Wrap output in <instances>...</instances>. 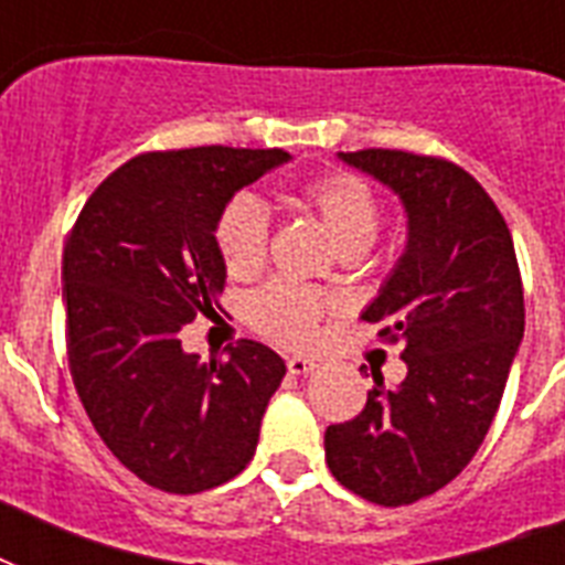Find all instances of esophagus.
I'll list each match as a JSON object with an SVG mask.
<instances>
[{
    "label": "esophagus",
    "instance_id": "1",
    "mask_svg": "<svg viewBox=\"0 0 565 565\" xmlns=\"http://www.w3.org/2000/svg\"><path fill=\"white\" fill-rule=\"evenodd\" d=\"M287 370H290V375H308V372L317 370V363L308 361V358H290Z\"/></svg>",
    "mask_w": 565,
    "mask_h": 565
}]
</instances>
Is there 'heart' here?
I'll use <instances>...</instances> for the list:
<instances>
[{"label": "heart", "instance_id": "b5f03b06", "mask_svg": "<svg viewBox=\"0 0 565 565\" xmlns=\"http://www.w3.org/2000/svg\"><path fill=\"white\" fill-rule=\"evenodd\" d=\"M299 202L317 216L334 237L343 255H361L375 239L377 199L354 172H319L299 188ZM213 243L222 266L237 278L255 275L269 252V213L260 199L248 193L231 195L222 204ZM337 299L313 287L290 281H269L246 301L248 326L275 343L305 349L319 340L322 322L337 313Z\"/></svg>", "mask_w": 565, "mask_h": 565}]
</instances>
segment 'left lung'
I'll use <instances>...</instances> for the list:
<instances>
[{"mask_svg":"<svg viewBox=\"0 0 565 565\" xmlns=\"http://www.w3.org/2000/svg\"><path fill=\"white\" fill-rule=\"evenodd\" d=\"M345 163L402 195L407 248L363 310L384 343H404L402 384L375 377L366 407L328 425V469L345 490L402 508L463 472L499 411L525 334L516 248L490 193L457 163L361 149Z\"/></svg>","mask_w":565,"mask_h":565,"instance_id":"obj_1","label":"left lung"}]
</instances>
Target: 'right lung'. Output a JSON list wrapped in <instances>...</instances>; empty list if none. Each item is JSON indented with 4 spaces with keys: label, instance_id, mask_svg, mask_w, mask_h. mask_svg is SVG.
<instances>
[{
    "label": "right lung",
    "instance_id": "right-lung-1",
    "mask_svg": "<svg viewBox=\"0 0 565 565\" xmlns=\"http://www.w3.org/2000/svg\"><path fill=\"white\" fill-rule=\"evenodd\" d=\"M287 158L234 146L135 154L70 231L61 278L75 393L102 443L154 490H213L255 455L287 366L255 340L202 361L181 349V328L222 310V204Z\"/></svg>",
    "mask_w": 565,
    "mask_h": 565
}]
</instances>
